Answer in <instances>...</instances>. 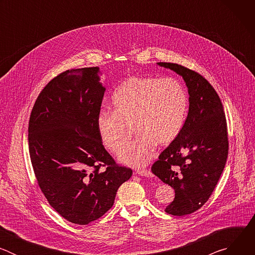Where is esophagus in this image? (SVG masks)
<instances>
[{"mask_svg": "<svg viewBox=\"0 0 255 255\" xmlns=\"http://www.w3.org/2000/svg\"><path fill=\"white\" fill-rule=\"evenodd\" d=\"M136 173L139 174V175H141V176H147V177L152 176L151 171L148 170V169H137V170H136Z\"/></svg>", "mask_w": 255, "mask_h": 255, "instance_id": "obj_1", "label": "esophagus"}]
</instances>
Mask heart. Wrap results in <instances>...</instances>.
<instances>
[{"instance_id":"heart-1","label":"heart","mask_w":255,"mask_h":255,"mask_svg":"<svg viewBox=\"0 0 255 255\" xmlns=\"http://www.w3.org/2000/svg\"><path fill=\"white\" fill-rule=\"evenodd\" d=\"M111 104L113 112L103 111L97 117L100 138L111 152L124 150L123 163L142 167L150 160L156 144H169L183 129L188 95L171 78L132 77L116 89ZM134 128L140 136L127 148Z\"/></svg>"}]
</instances>
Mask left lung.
<instances>
[{
  "label": "left lung",
  "mask_w": 255,
  "mask_h": 255,
  "mask_svg": "<svg viewBox=\"0 0 255 255\" xmlns=\"http://www.w3.org/2000/svg\"><path fill=\"white\" fill-rule=\"evenodd\" d=\"M157 64L183 77L190 95L183 129L151 166L153 174L175 193L165 212L184 216L208 201L223 172L228 156L227 123L219 96L204 77L176 63Z\"/></svg>",
  "instance_id": "8db88e82"
}]
</instances>
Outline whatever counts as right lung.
<instances>
[{
	"mask_svg": "<svg viewBox=\"0 0 255 255\" xmlns=\"http://www.w3.org/2000/svg\"><path fill=\"white\" fill-rule=\"evenodd\" d=\"M105 91L98 66L66 70L41 91L30 115L35 176L50 206L74 224L87 225L110 210L132 175L108 153L98 132Z\"/></svg>",
	"mask_w": 255,
	"mask_h": 255,
	"instance_id": "add662e5",
	"label": "right lung"
}]
</instances>
